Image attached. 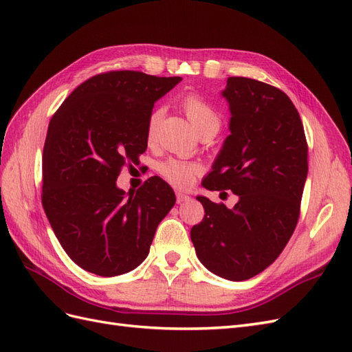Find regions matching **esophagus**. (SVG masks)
Wrapping results in <instances>:
<instances>
[{"instance_id":"34e87169","label":"esophagus","mask_w":352,"mask_h":352,"mask_svg":"<svg viewBox=\"0 0 352 352\" xmlns=\"http://www.w3.org/2000/svg\"><path fill=\"white\" fill-rule=\"evenodd\" d=\"M189 198H190V197L186 195L185 192H182V190H176V201H177V204H182V202L188 201Z\"/></svg>"}]
</instances>
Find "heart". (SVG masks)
<instances>
[{
	"mask_svg": "<svg viewBox=\"0 0 352 352\" xmlns=\"http://www.w3.org/2000/svg\"><path fill=\"white\" fill-rule=\"evenodd\" d=\"M180 107L185 111L188 120L192 124L198 135L216 133L220 129V113L212 107L206 98H202L201 95L194 92L186 94L185 97L180 100ZM162 116L163 111L160 109L151 111L150 116H148L145 126V138L148 144H153L157 140ZM157 170L158 175L164 180H167L168 184H172L173 186L185 188L194 182V179L198 173V166L190 162H185V160L167 158L163 163L158 164Z\"/></svg>",
	"mask_w": 352,
	"mask_h": 352,
	"instance_id": "1",
	"label": "heart"
}]
</instances>
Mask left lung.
Masks as SVG:
<instances>
[{
  "instance_id": "8db88e82",
  "label": "left lung",
  "mask_w": 352,
  "mask_h": 352,
  "mask_svg": "<svg viewBox=\"0 0 352 352\" xmlns=\"http://www.w3.org/2000/svg\"><path fill=\"white\" fill-rule=\"evenodd\" d=\"M221 95L232 114L230 135L202 186L232 190L239 201L228 208L197 197L206 214L190 229V239L210 272L241 282L267 269L292 236L308 145L300 114L279 88L235 76Z\"/></svg>"
}]
</instances>
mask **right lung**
<instances>
[{
    "instance_id": "add662e5",
    "label": "right lung",
    "mask_w": 352,
    "mask_h": 352,
    "mask_svg": "<svg viewBox=\"0 0 352 352\" xmlns=\"http://www.w3.org/2000/svg\"><path fill=\"white\" fill-rule=\"evenodd\" d=\"M182 80L133 70L95 74L52 116L42 153V207L63 250L83 270L117 276L150 252L175 192L153 176L126 195L116 180L146 150L154 102Z\"/></svg>"
}]
</instances>
